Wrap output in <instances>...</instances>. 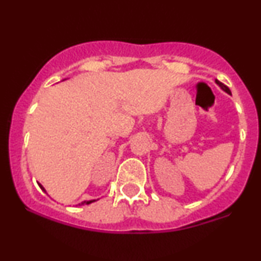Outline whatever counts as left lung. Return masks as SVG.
Segmentation results:
<instances>
[{
  "mask_svg": "<svg viewBox=\"0 0 261 261\" xmlns=\"http://www.w3.org/2000/svg\"><path fill=\"white\" fill-rule=\"evenodd\" d=\"M215 83H216V84H218V85H219V86H220V87H221V89L225 91V92H227V93H228V95H231V91H230V89H228V87H227V86H226V85H224V84H222V83H220V81H219V80H215Z\"/></svg>",
  "mask_w": 261,
  "mask_h": 261,
  "instance_id": "8db88e82",
  "label": "left lung"
}]
</instances>
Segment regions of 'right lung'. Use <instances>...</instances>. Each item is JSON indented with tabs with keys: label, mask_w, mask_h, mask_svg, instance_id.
I'll list each match as a JSON object with an SVG mask.
<instances>
[{
	"label": "right lung",
	"mask_w": 261,
	"mask_h": 261,
	"mask_svg": "<svg viewBox=\"0 0 261 261\" xmlns=\"http://www.w3.org/2000/svg\"><path fill=\"white\" fill-rule=\"evenodd\" d=\"M39 186H40L41 190H42V191H45V192H46V190H45V188H43L42 185L39 184ZM92 202H96V200H95V199H92V200H84V202H81V203L79 204V205H84V204H91V203H92Z\"/></svg>",
	"instance_id": "add662e5"
}]
</instances>
